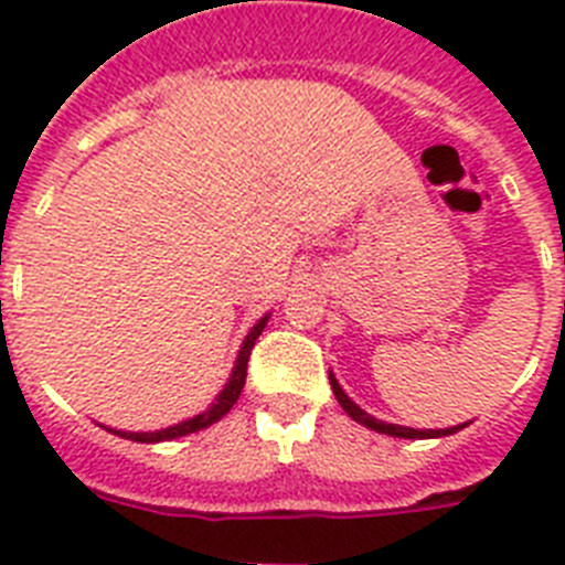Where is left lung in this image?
Masks as SVG:
<instances>
[{"instance_id":"left-lung-1","label":"left lung","mask_w":565,"mask_h":565,"mask_svg":"<svg viewBox=\"0 0 565 565\" xmlns=\"http://www.w3.org/2000/svg\"><path fill=\"white\" fill-rule=\"evenodd\" d=\"M328 379H331V391H333V396H337V402L342 404V411L348 413L353 422L364 424L367 430L384 433V436H393V438H441V436H452V433H458L467 427V424H458V427H447V430H413V427H402V424L379 422V418H373L371 413H364L356 402H351V398H348V393L342 391V384L337 382V376H333V373H328Z\"/></svg>"}]
</instances>
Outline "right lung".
<instances>
[{
  "mask_svg": "<svg viewBox=\"0 0 565 565\" xmlns=\"http://www.w3.org/2000/svg\"><path fill=\"white\" fill-rule=\"evenodd\" d=\"M268 317H271V313H266V317L259 319L257 326H254L252 331L246 333V339H243V344H239L237 362H234L232 376H228L226 387H223V391L217 393V398H214V402L209 404L206 411L198 413V416H192V418H186V422H178V424H172V427H163V430H154V433H127V430H113V427H107V433H115V436L129 438V441L158 444V441H172V438L189 436V433L206 430L209 424L221 422V418L226 416L228 411H232L234 404H237L239 393H243V384H246V364H248V356H252L254 342H257V337H259V333H263V328H266Z\"/></svg>",
  "mask_w": 565,
  "mask_h": 565,
  "instance_id": "right-lung-1",
  "label": "right lung"
}]
</instances>
